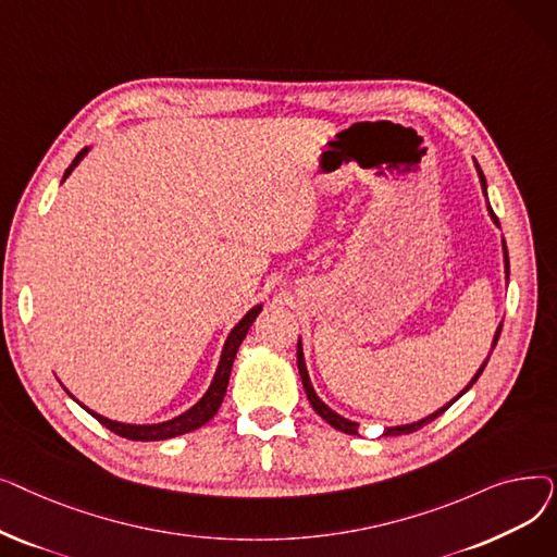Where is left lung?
I'll return each mask as SVG.
<instances>
[{
    "label": "left lung",
    "instance_id": "8db88e82",
    "mask_svg": "<svg viewBox=\"0 0 557 557\" xmlns=\"http://www.w3.org/2000/svg\"><path fill=\"white\" fill-rule=\"evenodd\" d=\"M474 164H476V171H479V178H481V187H483V194H485V189H487V185H485V175H483V171H481V166H479V162L474 160ZM485 198H487V194H485ZM487 212H490V216H492V221L499 225V219H496V214L492 212V208H490V202H487ZM504 259H506V280L510 277V259H508V248H506V242H504ZM499 336H502V325H499V330H496V334H494V341H492V349H494V345H496V341H499ZM492 355V352H490ZM487 361H490V357L485 359V363L476 370V374L472 376V382L467 384L465 388H462V393H458L449 404H445L443 408H437L435 413H431L429 418H424V420H418V422H413V424H401V426H388L386 431H384V435H404V433H413V431H418V429H422L424 424H429V422H433L437 416H443L447 408L458 399V397H462L467 391H470L474 384H476V379L481 376V372L485 370V366H487ZM298 370H300V379H302V386H305V393H307V399H309V404L313 406V411L323 418L327 424H332L336 431H343V433H347V435H357L359 433V424L357 422H352V420H347V418H343V416H338V413H334L332 408L320 399L318 395H315V391H313V386H311V379H309V372H307V366H305V352H302V343L298 341Z\"/></svg>",
    "mask_w": 557,
    "mask_h": 557
}]
</instances>
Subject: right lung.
<instances>
[{"mask_svg":"<svg viewBox=\"0 0 557 557\" xmlns=\"http://www.w3.org/2000/svg\"><path fill=\"white\" fill-rule=\"evenodd\" d=\"M87 151H90V149H87V146H85V149L74 158V162L67 166V171H65V175H63V181L74 171V166L85 158ZM259 311H261V305L252 307V309L239 320V325H234V330L230 332V336H227V341H225V345H223L221 361H219V368H216V372H214V379H212V384H210L208 393H205V395L189 408V411H185V413L178 416V418L160 422V424H124V422L108 420V418H103V416L90 411V408H87V406H83L76 397H74V399L85 408L87 413H90L92 418H97L106 429H110L112 433L122 435V437H128V441L153 443V441H166V437H175V435H183V433L196 431V429H200L202 424H208V422L216 416L219 406H221V401H223V397H225V391H227V382H230V372H232L234 357H237V349H239V345L244 343V338H246L250 325L255 323V318L259 315ZM67 393H70V391H67Z\"/></svg>","mask_w":557,"mask_h":557,"instance_id":"1","label":"right lung"}]
</instances>
